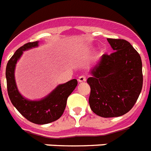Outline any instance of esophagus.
Listing matches in <instances>:
<instances>
[{
	"mask_svg": "<svg viewBox=\"0 0 151 151\" xmlns=\"http://www.w3.org/2000/svg\"><path fill=\"white\" fill-rule=\"evenodd\" d=\"M86 81V78L84 76H81L78 77V83H84Z\"/></svg>",
	"mask_w": 151,
	"mask_h": 151,
	"instance_id": "obj_1",
	"label": "esophagus"
}]
</instances>
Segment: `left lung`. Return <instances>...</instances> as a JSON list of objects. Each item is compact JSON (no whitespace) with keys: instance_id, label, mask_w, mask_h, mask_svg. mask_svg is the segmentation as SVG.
<instances>
[{"instance_id":"8db88e82","label":"left lung","mask_w":151,"mask_h":151,"mask_svg":"<svg viewBox=\"0 0 151 151\" xmlns=\"http://www.w3.org/2000/svg\"><path fill=\"white\" fill-rule=\"evenodd\" d=\"M114 51L103 55L90 69L87 83L91 89L92 111L102 117H117L129 112L143 86L140 55L127 41L107 38Z\"/></svg>"}]
</instances>
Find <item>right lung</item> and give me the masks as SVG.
Masks as SVG:
<instances>
[{
  "instance_id": "add662e5",
  "label": "right lung",
  "mask_w": 151,
  "mask_h": 151,
  "mask_svg": "<svg viewBox=\"0 0 151 151\" xmlns=\"http://www.w3.org/2000/svg\"><path fill=\"white\" fill-rule=\"evenodd\" d=\"M38 41L24 45L14 52L6 67L7 93L13 106L24 117L36 124H47L62 116L66 106L67 99L78 85L76 78L59 84L49 94L40 99L25 98L18 90L15 80L16 64L24 52L39 45Z\"/></svg>"
}]
</instances>
